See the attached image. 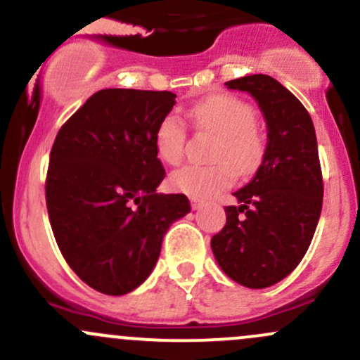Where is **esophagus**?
<instances>
[{
    "label": "esophagus",
    "mask_w": 360,
    "mask_h": 360,
    "mask_svg": "<svg viewBox=\"0 0 360 360\" xmlns=\"http://www.w3.org/2000/svg\"><path fill=\"white\" fill-rule=\"evenodd\" d=\"M191 200V207H193V210H198L200 207L203 205V200H200V198H190Z\"/></svg>",
    "instance_id": "obj_1"
}]
</instances>
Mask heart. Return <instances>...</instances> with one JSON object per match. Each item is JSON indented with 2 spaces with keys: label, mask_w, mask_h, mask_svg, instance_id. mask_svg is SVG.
<instances>
[{
  "label": "heart",
  "mask_w": 360,
  "mask_h": 360,
  "mask_svg": "<svg viewBox=\"0 0 360 360\" xmlns=\"http://www.w3.org/2000/svg\"><path fill=\"white\" fill-rule=\"evenodd\" d=\"M190 117L200 131L217 136L209 165H186L170 176L176 191L191 198H210L233 184L236 172L253 174L266 158V134L257 126V112L248 101L221 93L196 101ZM186 124L176 113H167L155 129V151L167 165H179L186 146Z\"/></svg>",
  "instance_id": "heart-1"
}]
</instances>
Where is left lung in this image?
Returning a JSON list of instances; mask_svg holds the SVG:
<instances>
[{
  "label": "left lung",
  "mask_w": 360,
  "mask_h": 360,
  "mask_svg": "<svg viewBox=\"0 0 360 360\" xmlns=\"http://www.w3.org/2000/svg\"><path fill=\"white\" fill-rule=\"evenodd\" d=\"M226 86L257 100L267 150L253 179L233 193L240 205L226 207V226L210 247L233 281L267 288L300 264L319 222L324 184L316 131L300 100L269 75H245Z\"/></svg>",
  "instance_id": "8db88e82"
}]
</instances>
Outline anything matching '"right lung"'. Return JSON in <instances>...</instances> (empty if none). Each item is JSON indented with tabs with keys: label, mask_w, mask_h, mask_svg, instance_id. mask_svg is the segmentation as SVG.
Instances as JSON below:
<instances>
[{
	"label": "right lung",
	"mask_w": 360,
	"mask_h": 360,
	"mask_svg": "<svg viewBox=\"0 0 360 360\" xmlns=\"http://www.w3.org/2000/svg\"><path fill=\"white\" fill-rule=\"evenodd\" d=\"M176 105L170 91L101 89L60 127L46 174L56 245L93 290L126 295L153 271L165 231L191 210L157 193L165 169L155 129Z\"/></svg>",
	"instance_id": "right-lung-1"
}]
</instances>
